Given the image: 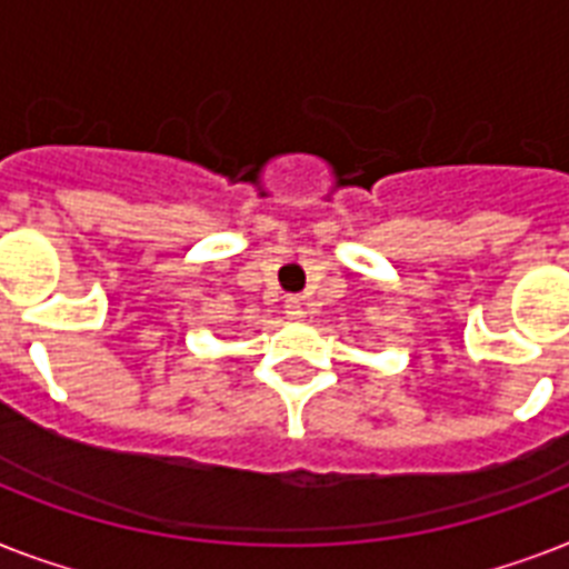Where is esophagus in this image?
Here are the masks:
<instances>
[{"label":"esophagus","mask_w":569,"mask_h":569,"mask_svg":"<svg viewBox=\"0 0 569 569\" xmlns=\"http://www.w3.org/2000/svg\"><path fill=\"white\" fill-rule=\"evenodd\" d=\"M283 307H286V316H289V319H303V301H301V298L289 295Z\"/></svg>","instance_id":"esophagus-1"}]
</instances>
